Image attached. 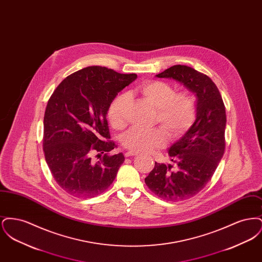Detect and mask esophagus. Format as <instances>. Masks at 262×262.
I'll use <instances>...</instances> for the list:
<instances>
[{
	"label": "esophagus",
	"mask_w": 262,
	"mask_h": 262,
	"mask_svg": "<svg viewBox=\"0 0 262 262\" xmlns=\"http://www.w3.org/2000/svg\"><path fill=\"white\" fill-rule=\"evenodd\" d=\"M138 154V152H136V151H128V152H126L125 154V157H130V156H136Z\"/></svg>",
	"instance_id": "obj_1"
}]
</instances>
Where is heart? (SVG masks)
<instances>
[{
  "mask_svg": "<svg viewBox=\"0 0 262 262\" xmlns=\"http://www.w3.org/2000/svg\"><path fill=\"white\" fill-rule=\"evenodd\" d=\"M156 108L155 122H158L167 137L174 139L193 124L196 117V100L188 92H174L169 83L149 80L136 89ZM129 97L121 93L109 106L107 117L114 128L122 129L126 125V108ZM165 134L159 127H133L123 137V145L130 151L141 152L160 148L165 144Z\"/></svg>",
  "mask_w": 262,
  "mask_h": 262,
  "instance_id": "heart-1",
  "label": "heart"
}]
</instances>
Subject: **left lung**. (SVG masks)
Instances as JSON below:
<instances>
[{
    "label": "left lung",
    "instance_id": "obj_1",
    "mask_svg": "<svg viewBox=\"0 0 262 262\" xmlns=\"http://www.w3.org/2000/svg\"><path fill=\"white\" fill-rule=\"evenodd\" d=\"M156 76L173 78L195 94L196 120L169 149L176 170L173 165L155 162L144 181L162 200H188L207 185L223 157L227 121L224 102L211 78L190 67L176 64Z\"/></svg>",
    "mask_w": 262,
    "mask_h": 262
}]
</instances>
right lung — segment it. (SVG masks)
<instances>
[{"instance_id": "1", "label": "right lung", "mask_w": 262, "mask_h": 262, "mask_svg": "<svg viewBox=\"0 0 262 262\" xmlns=\"http://www.w3.org/2000/svg\"><path fill=\"white\" fill-rule=\"evenodd\" d=\"M137 77L88 67L67 76L51 95L44 115L43 150L55 181L69 194L94 198L112 185L125 157L110 155L116 145L106 115L118 93Z\"/></svg>"}]
</instances>
